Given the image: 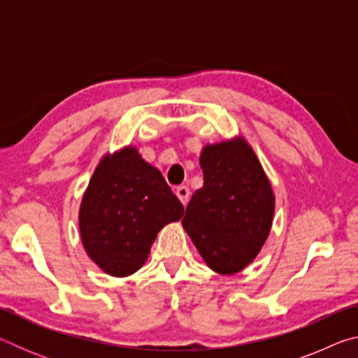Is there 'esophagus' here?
Segmentation results:
<instances>
[{"label": "esophagus", "mask_w": 358, "mask_h": 358, "mask_svg": "<svg viewBox=\"0 0 358 358\" xmlns=\"http://www.w3.org/2000/svg\"><path fill=\"white\" fill-rule=\"evenodd\" d=\"M175 194H177V197L180 199V202L186 205L187 202H189V197H191V191L189 187L187 186H178L177 189H175Z\"/></svg>", "instance_id": "obj_1"}]
</instances>
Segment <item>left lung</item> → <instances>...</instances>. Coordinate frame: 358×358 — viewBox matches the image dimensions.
<instances>
[{"instance_id": "obj_1", "label": "left lung", "mask_w": 358, "mask_h": 358, "mask_svg": "<svg viewBox=\"0 0 358 358\" xmlns=\"http://www.w3.org/2000/svg\"><path fill=\"white\" fill-rule=\"evenodd\" d=\"M201 167L203 186L192 194L181 224L211 270L238 273L268 237L273 189L243 137L205 145Z\"/></svg>"}]
</instances>
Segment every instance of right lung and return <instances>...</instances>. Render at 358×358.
I'll use <instances>...</instances> for the list:
<instances>
[{"mask_svg":"<svg viewBox=\"0 0 358 358\" xmlns=\"http://www.w3.org/2000/svg\"><path fill=\"white\" fill-rule=\"evenodd\" d=\"M183 213L162 173L129 145L107 153L96 167L78 229L90 259L107 275L123 278L147 262L157 232Z\"/></svg>","mask_w":358,"mask_h":358,"instance_id":"add662e5","label":"right lung"}]
</instances>
